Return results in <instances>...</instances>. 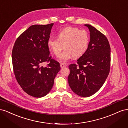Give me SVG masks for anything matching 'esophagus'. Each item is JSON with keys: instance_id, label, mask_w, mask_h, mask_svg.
<instances>
[{"instance_id": "obj_1", "label": "esophagus", "mask_w": 128, "mask_h": 128, "mask_svg": "<svg viewBox=\"0 0 128 128\" xmlns=\"http://www.w3.org/2000/svg\"><path fill=\"white\" fill-rule=\"evenodd\" d=\"M66 66V64H64V63H61V64H60V67L61 68L64 67Z\"/></svg>"}]
</instances>
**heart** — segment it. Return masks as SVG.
Masks as SVG:
<instances>
[{
    "mask_svg": "<svg viewBox=\"0 0 128 128\" xmlns=\"http://www.w3.org/2000/svg\"><path fill=\"white\" fill-rule=\"evenodd\" d=\"M89 42L90 35L86 30L69 26L59 31L57 34V38L50 37L47 44L56 56L60 54L64 48L65 50L60 59L67 61L73 56L75 58L82 56L87 51Z\"/></svg>",
    "mask_w": 128,
    "mask_h": 128,
    "instance_id": "b5f03b06",
    "label": "heart"
}]
</instances>
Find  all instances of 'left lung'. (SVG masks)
<instances>
[{
  "mask_svg": "<svg viewBox=\"0 0 128 128\" xmlns=\"http://www.w3.org/2000/svg\"><path fill=\"white\" fill-rule=\"evenodd\" d=\"M90 41L86 53L69 66L68 81L72 91L82 97H88L103 86L110 67V48L107 37L90 24Z\"/></svg>",
  "mask_w": 128,
  "mask_h": 128,
  "instance_id": "1",
  "label": "left lung"
}]
</instances>
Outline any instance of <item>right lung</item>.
Returning a JSON list of instances; mask_svg holds the SVG:
<instances>
[{
  "label": "right lung",
  "instance_id": "right-lung-1",
  "mask_svg": "<svg viewBox=\"0 0 128 128\" xmlns=\"http://www.w3.org/2000/svg\"><path fill=\"white\" fill-rule=\"evenodd\" d=\"M53 24L30 26L19 36L12 50L15 78L22 90L36 98L51 91L60 70L59 62L50 56L48 40ZM44 62L48 64L42 66Z\"/></svg>",
  "mask_w": 128,
  "mask_h": 128
}]
</instances>
